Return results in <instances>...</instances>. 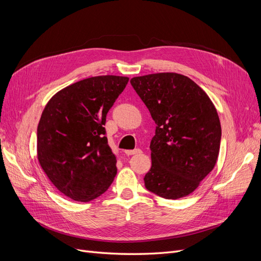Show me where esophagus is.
<instances>
[{"label": "esophagus", "mask_w": 261, "mask_h": 261, "mask_svg": "<svg viewBox=\"0 0 261 261\" xmlns=\"http://www.w3.org/2000/svg\"><path fill=\"white\" fill-rule=\"evenodd\" d=\"M141 150L140 149H135V150H125V154L127 155H133V154H136V153H140Z\"/></svg>", "instance_id": "obj_1"}]
</instances>
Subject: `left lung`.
<instances>
[{
  "label": "left lung",
  "instance_id": "left-lung-1",
  "mask_svg": "<svg viewBox=\"0 0 261 261\" xmlns=\"http://www.w3.org/2000/svg\"><path fill=\"white\" fill-rule=\"evenodd\" d=\"M130 84L156 124L146 188L167 199L188 196L218 160L221 124L215 105L191 78L177 73L134 77Z\"/></svg>",
  "mask_w": 261,
  "mask_h": 261
}]
</instances>
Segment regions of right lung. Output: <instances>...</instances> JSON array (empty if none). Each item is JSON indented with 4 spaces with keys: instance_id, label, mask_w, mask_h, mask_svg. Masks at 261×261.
I'll return each instance as SVG.
<instances>
[{
    "instance_id": "1",
    "label": "right lung",
    "mask_w": 261,
    "mask_h": 261,
    "mask_svg": "<svg viewBox=\"0 0 261 261\" xmlns=\"http://www.w3.org/2000/svg\"><path fill=\"white\" fill-rule=\"evenodd\" d=\"M128 77L86 78L58 91L37 129V156L52 184L68 198L101 196L116 175V156L105 136L106 117Z\"/></svg>"
}]
</instances>
